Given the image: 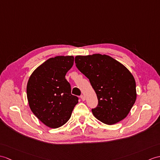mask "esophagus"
<instances>
[{
	"label": "esophagus",
	"mask_w": 160,
	"mask_h": 160,
	"mask_svg": "<svg viewBox=\"0 0 160 160\" xmlns=\"http://www.w3.org/2000/svg\"><path fill=\"white\" fill-rule=\"evenodd\" d=\"M80 99L82 100V101H84V100H85V97H84L83 95H80Z\"/></svg>",
	"instance_id": "34e87169"
}]
</instances>
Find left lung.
Instances as JSON below:
<instances>
[{"label":"left lung","instance_id":"1","mask_svg":"<svg viewBox=\"0 0 160 160\" xmlns=\"http://www.w3.org/2000/svg\"><path fill=\"white\" fill-rule=\"evenodd\" d=\"M75 62L97 95L98 106L92 108L95 118L113 125L127 117L136 99V82L129 70L109 56L99 54L76 56Z\"/></svg>","mask_w":160,"mask_h":160}]
</instances>
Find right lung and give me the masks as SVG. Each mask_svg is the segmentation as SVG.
I'll list each match as a JSON object with an SVG mask.
<instances>
[{"mask_svg":"<svg viewBox=\"0 0 160 160\" xmlns=\"http://www.w3.org/2000/svg\"><path fill=\"white\" fill-rule=\"evenodd\" d=\"M72 56L48 59L32 73L27 84V98L31 110L43 123L58 128L71 117L78 98L71 93L65 79L73 65Z\"/></svg>","mask_w":160,"mask_h":160,"instance_id":"right-lung-1","label":"right lung"}]
</instances>
